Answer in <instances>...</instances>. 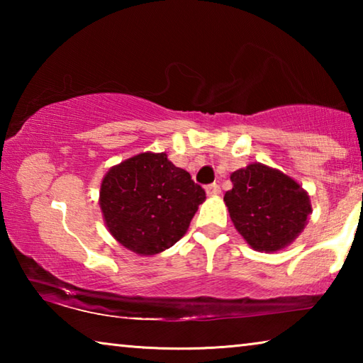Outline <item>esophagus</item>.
<instances>
[{
	"mask_svg": "<svg viewBox=\"0 0 363 363\" xmlns=\"http://www.w3.org/2000/svg\"><path fill=\"white\" fill-rule=\"evenodd\" d=\"M205 190H206L208 195H218L220 192V187L218 186L216 182H213V184H208V186L205 187Z\"/></svg>",
	"mask_w": 363,
	"mask_h": 363,
	"instance_id": "34e87169",
	"label": "esophagus"
}]
</instances>
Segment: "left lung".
Wrapping results in <instances>:
<instances>
[{
  "mask_svg": "<svg viewBox=\"0 0 363 363\" xmlns=\"http://www.w3.org/2000/svg\"><path fill=\"white\" fill-rule=\"evenodd\" d=\"M230 181L224 201L235 229L255 250L279 251L303 232L311 201L291 177L253 163L232 173Z\"/></svg>",
  "mask_w": 363,
  "mask_h": 363,
  "instance_id": "obj_1",
  "label": "left lung"
}]
</instances>
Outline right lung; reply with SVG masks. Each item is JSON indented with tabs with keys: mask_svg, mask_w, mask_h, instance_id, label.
<instances>
[{
	"mask_svg": "<svg viewBox=\"0 0 363 363\" xmlns=\"http://www.w3.org/2000/svg\"><path fill=\"white\" fill-rule=\"evenodd\" d=\"M206 199L167 153H139L113 167L101 186V210L112 235L134 253H162L182 238Z\"/></svg>",
	"mask_w": 363,
	"mask_h": 363,
	"instance_id": "obj_1",
	"label": "right lung"
}]
</instances>
